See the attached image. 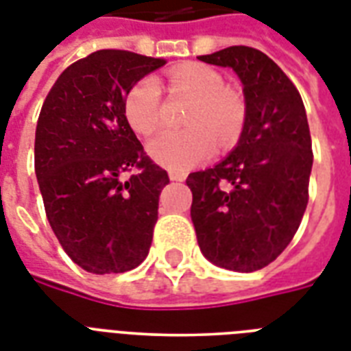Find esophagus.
<instances>
[{"mask_svg":"<svg viewBox=\"0 0 351 351\" xmlns=\"http://www.w3.org/2000/svg\"><path fill=\"white\" fill-rule=\"evenodd\" d=\"M186 173H182V171H169V178L171 180H176V182H182L186 180Z\"/></svg>","mask_w":351,"mask_h":351,"instance_id":"esophagus-1","label":"esophagus"}]
</instances>
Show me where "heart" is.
I'll return each mask as SVG.
<instances>
[{
  "mask_svg": "<svg viewBox=\"0 0 351 351\" xmlns=\"http://www.w3.org/2000/svg\"><path fill=\"white\" fill-rule=\"evenodd\" d=\"M171 85L195 96L186 118L187 129H167L149 143V154L173 171H186L208 160L219 142L230 149L244 131L247 104L239 89L228 87L224 76L202 63L176 67ZM127 121L136 132L149 136L162 123V87L153 76L132 85L125 96Z\"/></svg>",
  "mask_w": 351,
  "mask_h": 351,
  "instance_id": "1",
  "label": "heart"
}]
</instances>
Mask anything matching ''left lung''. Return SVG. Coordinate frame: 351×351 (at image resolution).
<instances>
[{"instance_id":"left-lung-1","label":"left lung","mask_w":351,"mask_h":351,"mask_svg":"<svg viewBox=\"0 0 351 351\" xmlns=\"http://www.w3.org/2000/svg\"><path fill=\"white\" fill-rule=\"evenodd\" d=\"M198 60L233 69L247 104L233 153L187 176L198 245L215 266L256 271L288 247L308 206L313 151L304 104L282 69L253 47Z\"/></svg>"}]
</instances>
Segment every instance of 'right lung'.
Returning a JSON list of instances; mask_svg holds the SVG:
<instances>
[{
  "instance_id": "right-lung-1",
  "label": "right lung",
  "mask_w": 351,
  "mask_h": 351,
  "mask_svg": "<svg viewBox=\"0 0 351 351\" xmlns=\"http://www.w3.org/2000/svg\"><path fill=\"white\" fill-rule=\"evenodd\" d=\"M162 65L131 51H96L63 71L41 107L34 169L47 219L85 271H129L151 247L169 176L143 151L123 106L132 85Z\"/></svg>"
}]
</instances>
